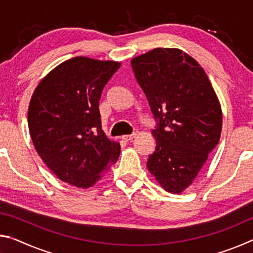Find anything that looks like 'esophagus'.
I'll return each instance as SVG.
<instances>
[{
    "label": "esophagus",
    "mask_w": 253,
    "mask_h": 253,
    "mask_svg": "<svg viewBox=\"0 0 253 253\" xmlns=\"http://www.w3.org/2000/svg\"><path fill=\"white\" fill-rule=\"evenodd\" d=\"M136 134H131V135H124L122 136V139L125 140V142H129V140H131L132 138H135Z\"/></svg>",
    "instance_id": "obj_1"
}]
</instances>
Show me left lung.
<instances>
[{"instance_id":"1","label":"left lung","mask_w":253,"mask_h":253,"mask_svg":"<svg viewBox=\"0 0 253 253\" xmlns=\"http://www.w3.org/2000/svg\"><path fill=\"white\" fill-rule=\"evenodd\" d=\"M157 126L147 169L166 192L190 186L220 140V101L198 61L176 48H156L131 60Z\"/></svg>"}]
</instances>
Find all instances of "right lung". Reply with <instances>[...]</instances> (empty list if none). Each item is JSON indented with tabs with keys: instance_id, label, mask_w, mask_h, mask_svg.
<instances>
[{
	"instance_id": "obj_1",
	"label": "right lung",
	"mask_w": 253,
	"mask_h": 253,
	"mask_svg": "<svg viewBox=\"0 0 253 253\" xmlns=\"http://www.w3.org/2000/svg\"><path fill=\"white\" fill-rule=\"evenodd\" d=\"M121 62L75 57L40 81L28 111L30 135L44 164L61 181L88 188L117 162L121 145L101 129L102 89Z\"/></svg>"
}]
</instances>
